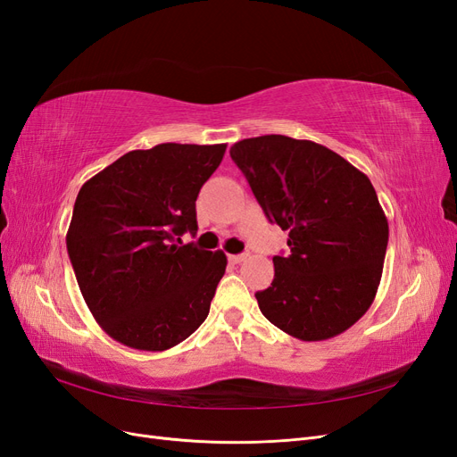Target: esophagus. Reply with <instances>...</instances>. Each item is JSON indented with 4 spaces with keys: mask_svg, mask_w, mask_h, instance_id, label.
<instances>
[{
    "mask_svg": "<svg viewBox=\"0 0 457 457\" xmlns=\"http://www.w3.org/2000/svg\"><path fill=\"white\" fill-rule=\"evenodd\" d=\"M247 257H250V253H237V255H228V259H230L232 262H237V265H238V262H244Z\"/></svg>",
    "mask_w": 457,
    "mask_h": 457,
    "instance_id": "obj_1",
    "label": "esophagus"
}]
</instances>
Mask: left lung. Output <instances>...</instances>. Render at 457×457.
Segmentation results:
<instances>
[{
	"label": "left lung",
	"mask_w": 457,
	"mask_h": 457,
	"mask_svg": "<svg viewBox=\"0 0 457 457\" xmlns=\"http://www.w3.org/2000/svg\"><path fill=\"white\" fill-rule=\"evenodd\" d=\"M270 223L289 232L274 280L257 292L269 322L301 341L336 337L370 309L383 272L389 223L376 188L322 145L262 135L230 146Z\"/></svg>",
	"instance_id": "8db88e82"
}]
</instances>
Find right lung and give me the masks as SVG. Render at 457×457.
I'll return each instance as SVG.
<instances>
[{
	"label": "right lung",
	"instance_id": "1",
	"mask_svg": "<svg viewBox=\"0 0 457 457\" xmlns=\"http://www.w3.org/2000/svg\"><path fill=\"white\" fill-rule=\"evenodd\" d=\"M227 145L163 143L131 150L79 188L66 234L76 280L106 334L139 351H168L210 312L227 269L195 237L196 198Z\"/></svg>",
	"mask_w": 457,
	"mask_h": 457
}]
</instances>
